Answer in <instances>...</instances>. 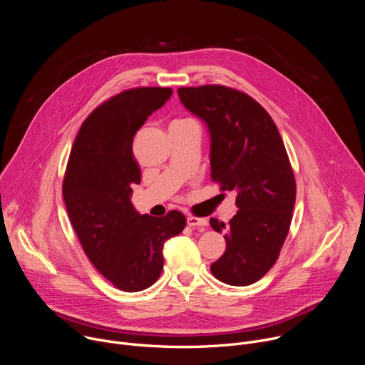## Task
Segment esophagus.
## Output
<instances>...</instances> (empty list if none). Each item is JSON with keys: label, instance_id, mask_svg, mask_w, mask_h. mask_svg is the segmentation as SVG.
Wrapping results in <instances>:
<instances>
[{"label": "esophagus", "instance_id": "1", "mask_svg": "<svg viewBox=\"0 0 365 365\" xmlns=\"http://www.w3.org/2000/svg\"><path fill=\"white\" fill-rule=\"evenodd\" d=\"M186 222L189 227H205L207 224V221L205 218H197V217H187Z\"/></svg>", "mask_w": 365, "mask_h": 365}]
</instances>
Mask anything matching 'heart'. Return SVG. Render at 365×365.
<instances>
[{
  "label": "heart",
  "instance_id": "obj_1",
  "mask_svg": "<svg viewBox=\"0 0 365 365\" xmlns=\"http://www.w3.org/2000/svg\"><path fill=\"white\" fill-rule=\"evenodd\" d=\"M175 123H195L193 120H180V121H175Z\"/></svg>",
  "mask_w": 365,
  "mask_h": 365
}]
</instances>
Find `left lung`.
Returning a JSON list of instances; mask_svg holds the SVG:
<instances>
[{"label": "left lung", "instance_id": "8db88e82", "mask_svg": "<svg viewBox=\"0 0 365 365\" xmlns=\"http://www.w3.org/2000/svg\"><path fill=\"white\" fill-rule=\"evenodd\" d=\"M178 93L211 134L212 180L237 192L232 220L210 221L217 232L227 230V250L211 272L231 286L252 284L277 262L292 222L296 182L284 143L269 113L244 92L203 85Z\"/></svg>", "mask_w": 365, "mask_h": 365}]
</instances>
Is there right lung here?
Segmentation results:
<instances>
[{
  "label": "right lung",
  "instance_id": "obj_1",
  "mask_svg": "<svg viewBox=\"0 0 365 365\" xmlns=\"http://www.w3.org/2000/svg\"><path fill=\"white\" fill-rule=\"evenodd\" d=\"M170 88H133L102 102L83 121L63 179L72 227L95 269L124 292L150 287L163 270V245L180 234L179 211L140 215L130 200L141 180L133 138L172 96Z\"/></svg>",
  "mask_w": 365,
  "mask_h": 365
}]
</instances>
